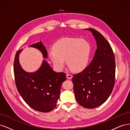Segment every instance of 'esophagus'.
<instances>
[{
	"mask_svg": "<svg viewBox=\"0 0 130 130\" xmlns=\"http://www.w3.org/2000/svg\"><path fill=\"white\" fill-rule=\"evenodd\" d=\"M66 76L68 78H69V79H71V78L73 77V76L71 74H66Z\"/></svg>",
	"mask_w": 130,
	"mask_h": 130,
	"instance_id": "esophagus-1",
	"label": "esophagus"
}]
</instances>
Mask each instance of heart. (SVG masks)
<instances>
[{"label": "heart", "instance_id": "1", "mask_svg": "<svg viewBox=\"0 0 130 130\" xmlns=\"http://www.w3.org/2000/svg\"><path fill=\"white\" fill-rule=\"evenodd\" d=\"M54 51L49 53L51 60L59 70L62 69L67 61L68 66L75 72H81L87 67L91 54V46L85 40L68 38L57 42Z\"/></svg>", "mask_w": 130, "mask_h": 130}]
</instances>
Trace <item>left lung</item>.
I'll use <instances>...</instances> for the list:
<instances>
[{
    "label": "left lung",
    "instance_id": "8db88e82",
    "mask_svg": "<svg viewBox=\"0 0 130 130\" xmlns=\"http://www.w3.org/2000/svg\"><path fill=\"white\" fill-rule=\"evenodd\" d=\"M97 49L93 60L84 70L73 75L74 92L78 104L87 108L98 107L111 95L115 83L116 62L108 42L96 30L89 28Z\"/></svg>",
    "mask_w": 130,
    "mask_h": 130
}]
</instances>
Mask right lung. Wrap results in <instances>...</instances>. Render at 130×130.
<instances>
[{
	"label": "right lung",
	"instance_id": "right-lung-1",
	"mask_svg": "<svg viewBox=\"0 0 130 130\" xmlns=\"http://www.w3.org/2000/svg\"><path fill=\"white\" fill-rule=\"evenodd\" d=\"M29 47L38 49L43 58L48 57L46 50L41 41ZM22 50L17 51L14 60V75L18 92L31 108L41 112L52 111L60 99L61 85L66 80V74L54 72L45 60L43 61L37 71L25 72L19 61Z\"/></svg>",
	"mask_w": 130,
	"mask_h": 130
}]
</instances>
